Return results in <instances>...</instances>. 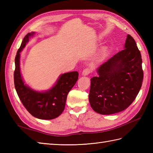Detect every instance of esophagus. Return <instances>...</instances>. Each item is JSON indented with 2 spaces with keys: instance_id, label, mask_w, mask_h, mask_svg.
Segmentation results:
<instances>
[{
  "instance_id": "34e87169",
  "label": "esophagus",
  "mask_w": 153,
  "mask_h": 153,
  "mask_svg": "<svg viewBox=\"0 0 153 153\" xmlns=\"http://www.w3.org/2000/svg\"><path fill=\"white\" fill-rule=\"evenodd\" d=\"M92 71V70L91 68H85V69H84L82 71V75L84 76H87V75H89V74H90L91 72Z\"/></svg>"
}]
</instances>
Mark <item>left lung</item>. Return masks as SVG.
Here are the masks:
<instances>
[{"label": "left lung", "instance_id": "left-lung-1", "mask_svg": "<svg viewBox=\"0 0 153 153\" xmlns=\"http://www.w3.org/2000/svg\"><path fill=\"white\" fill-rule=\"evenodd\" d=\"M91 79L89 100L94 111L103 115L122 112L134 102L143 79L141 53L128 35L124 48L97 68Z\"/></svg>", "mask_w": 153, "mask_h": 153}]
</instances>
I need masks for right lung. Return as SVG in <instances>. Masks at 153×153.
I'll use <instances>...</instances> for the list:
<instances>
[{"label": "right lung", "mask_w": 153, "mask_h": 153, "mask_svg": "<svg viewBox=\"0 0 153 153\" xmlns=\"http://www.w3.org/2000/svg\"><path fill=\"white\" fill-rule=\"evenodd\" d=\"M35 32L25 35L15 58L14 85L19 99L27 111L35 118L52 120L59 116L64 111L67 95L78 79L77 71L61 74L56 83L45 91H38L25 84L20 71V53L33 37Z\"/></svg>", "instance_id": "1"}]
</instances>
